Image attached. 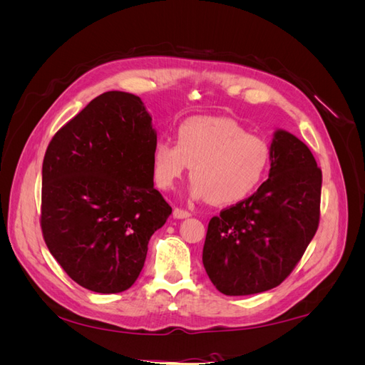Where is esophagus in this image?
Here are the masks:
<instances>
[{
  "instance_id": "34e87169",
  "label": "esophagus",
  "mask_w": 365,
  "mask_h": 365,
  "mask_svg": "<svg viewBox=\"0 0 365 365\" xmlns=\"http://www.w3.org/2000/svg\"><path fill=\"white\" fill-rule=\"evenodd\" d=\"M189 216H190V212H187V210H184V208L176 207L173 210V217H176V219H185V217H189Z\"/></svg>"
}]
</instances>
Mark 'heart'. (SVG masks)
<instances>
[{
  "label": "heart",
  "instance_id": "heart-1",
  "mask_svg": "<svg viewBox=\"0 0 365 365\" xmlns=\"http://www.w3.org/2000/svg\"><path fill=\"white\" fill-rule=\"evenodd\" d=\"M269 145L247 134L236 120L192 117L176 129V145L158 140L152 149L153 181L169 190L192 165V197L236 204L254 192L268 170Z\"/></svg>",
  "mask_w": 365,
  "mask_h": 365
}]
</instances>
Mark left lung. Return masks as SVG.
<instances>
[{
	"label": "left lung",
	"instance_id": "8db88e82",
	"mask_svg": "<svg viewBox=\"0 0 365 365\" xmlns=\"http://www.w3.org/2000/svg\"><path fill=\"white\" fill-rule=\"evenodd\" d=\"M322 181L304 143L275 132L269 178L208 222L202 263L219 292L259 294L288 279L318 230Z\"/></svg>",
	"mask_w": 365,
	"mask_h": 365
}]
</instances>
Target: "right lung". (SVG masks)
Wrapping results in <instances>:
<instances>
[{"label": "right lung", "instance_id": "1", "mask_svg": "<svg viewBox=\"0 0 365 365\" xmlns=\"http://www.w3.org/2000/svg\"><path fill=\"white\" fill-rule=\"evenodd\" d=\"M150 121L138 96L108 91L54 134L43 157V240L62 269L90 291L129 289L150 236L172 213L153 187Z\"/></svg>", "mask_w": 365, "mask_h": 365}]
</instances>
